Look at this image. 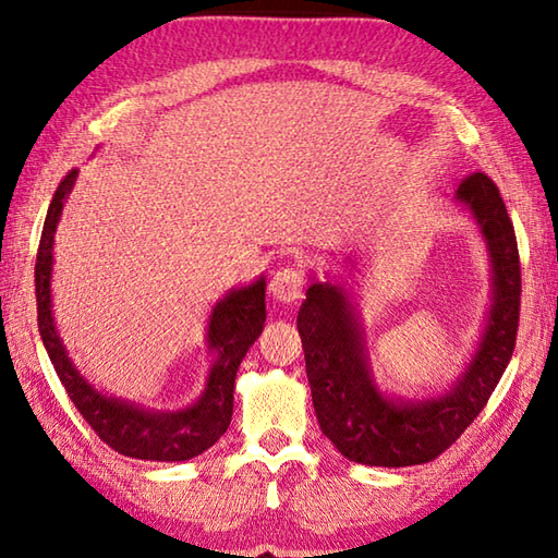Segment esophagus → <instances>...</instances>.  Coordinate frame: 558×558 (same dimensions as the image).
<instances>
[{
  "label": "esophagus",
  "mask_w": 558,
  "mask_h": 558,
  "mask_svg": "<svg viewBox=\"0 0 558 558\" xmlns=\"http://www.w3.org/2000/svg\"><path fill=\"white\" fill-rule=\"evenodd\" d=\"M270 295L278 302H295L302 295V276L298 268H282L270 278Z\"/></svg>",
  "instance_id": "34e87169"
}]
</instances>
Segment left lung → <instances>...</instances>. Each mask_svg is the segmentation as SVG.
<instances>
[{
    "label": "left lung",
    "mask_w": 558,
    "mask_h": 558,
    "mask_svg": "<svg viewBox=\"0 0 558 558\" xmlns=\"http://www.w3.org/2000/svg\"><path fill=\"white\" fill-rule=\"evenodd\" d=\"M456 199L485 235L493 305L472 362L446 393L423 401L381 393L344 286L313 280L307 288L298 329L315 413L325 436L352 462L409 468L436 460L485 409L512 359L522 300L514 226L497 184L483 172L462 179Z\"/></svg>",
    "instance_id": "obj_1"
}]
</instances>
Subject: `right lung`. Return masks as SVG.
I'll return each instance as SVG.
<instances>
[{
	"label": "right lung",
	"instance_id": "right-lung-1",
	"mask_svg": "<svg viewBox=\"0 0 558 558\" xmlns=\"http://www.w3.org/2000/svg\"><path fill=\"white\" fill-rule=\"evenodd\" d=\"M78 172H69L56 189L49 214H46L39 253H36V310L39 332L56 374L69 399L75 403L88 426L98 433L120 456L137 460L182 462L202 456L219 440L231 423L235 372L245 352L256 342L266 325V278L248 288L231 290L216 302L206 342L216 354L206 389L199 401L184 411H149L143 405L116 399L93 389L69 359L53 325L51 310V268H53V233L59 226L65 196L71 194Z\"/></svg>",
	"mask_w": 558,
	"mask_h": 558
}]
</instances>
